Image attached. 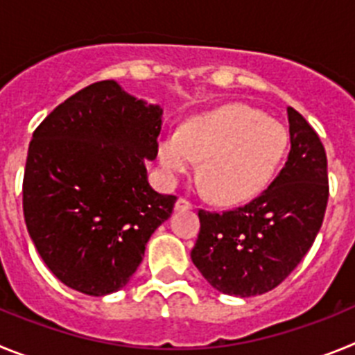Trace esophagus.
<instances>
[{
  "label": "esophagus",
  "instance_id": "1",
  "mask_svg": "<svg viewBox=\"0 0 355 355\" xmlns=\"http://www.w3.org/2000/svg\"><path fill=\"white\" fill-rule=\"evenodd\" d=\"M192 208H193L192 200H188L187 197H180L178 202H175V209H178V211H184V209H192Z\"/></svg>",
  "mask_w": 355,
  "mask_h": 355
}]
</instances>
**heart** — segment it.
Wrapping results in <instances>:
<instances>
[{
    "label": "heart",
    "instance_id": "1",
    "mask_svg": "<svg viewBox=\"0 0 355 355\" xmlns=\"http://www.w3.org/2000/svg\"><path fill=\"white\" fill-rule=\"evenodd\" d=\"M286 149V133L258 110L229 105L199 115L181 135L159 142L158 156L171 181L202 159L200 180L218 202L234 205L259 193Z\"/></svg>",
    "mask_w": 355,
    "mask_h": 355
}]
</instances>
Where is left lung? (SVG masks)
<instances>
[{"label":"left lung","instance_id":"1","mask_svg":"<svg viewBox=\"0 0 355 355\" xmlns=\"http://www.w3.org/2000/svg\"><path fill=\"white\" fill-rule=\"evenodd\" d=\"M291 149L284 167L256 199L229 211L199 209L192 261L215 290L254 297L295 270L324 222L327 156L309 122L290 106Z\"/></svg>","mask_w":355,"mask_h":355}]
</instances>
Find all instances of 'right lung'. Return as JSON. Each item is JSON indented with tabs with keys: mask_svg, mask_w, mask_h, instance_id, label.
Returning a JSON list of instances; mask_svg holds the SVG:
<instances>
[{
	"mask_svg": "<svg viewBox=\"0 0 355 355\" xmlns=\"http://www.w3.org/2000/svg\"><path fill=\"white\" fill-rule=\"evenodd\" d=\"M163 110L114 80L89 85L44 119L28 147V233L65 286L92 297L126 286L174 209L147 181Z\"/></svg>",
	"mask_w": 355,
	"mask_h": 355,
	"instance_id": "add662e5",
	"label": "right lung"
}]
</instances>
